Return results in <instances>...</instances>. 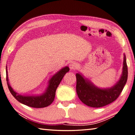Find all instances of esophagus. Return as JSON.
I'll use <instances>...</instances> for the list:
<instances>
[{
  "mask_svg": "<svg viewBox=\"0 0 135 135\" xmlns=\"http://www.w3.org/2000/svg\"><path fill=\"white\" fill-rule=\"evenodd\" d=\"M69 67L71 70H75L76 68H77V64L75 62H72L70 64Z\"/></svg>",
  "mask_w": 135,
  "mask_h": 135,
  "instance_id": "1",
  "label": "esophagus"
}]
</instances>
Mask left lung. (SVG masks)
Returning a JSON list of instances; mask_svg holds the SVG:
<instances>
[{
  "label": "left lung",
  "mask_w": 135,
  "mask_h": 135,
  "mask_svg": "<svg viewBox=\"0 0 135 135\" xmlns=\"http://www.w3.org/2000/svg\"><path fill=\"white\" fill-rule=\"evenodd\" d=\"M127 66L124 54L122 74L116 84L110 88L100 89L79 73L76 74V91L83 103L92 107H102L116 100L123 90L127 80Z\"/></svg>",
  "instance_id": "left-lung-1"
}]
</instances>
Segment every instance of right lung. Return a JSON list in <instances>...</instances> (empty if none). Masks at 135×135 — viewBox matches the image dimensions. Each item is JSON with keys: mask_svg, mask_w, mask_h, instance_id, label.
<instances>
[{"mask_svg": "<svg viewBox=\"0 0 135 135\" xmlns=\"http://www.w3.org/2000/svg\"><path fill=\"white\" fill-rule=\"evenodd\" d=\"M70 71L68 67H65L54 75L49 81L47 88L42 94L38 95H22L15 92L11 87L9 83L8 71L6 66V81L10 92L12 95L21 103L34 108H43L52 103L55 99V91L58 85L65 74Z\"/></svg>", "mask_w": 135, "mask_h": 135, "instance_id": "1", "label": "right lung"}]
</instances>
